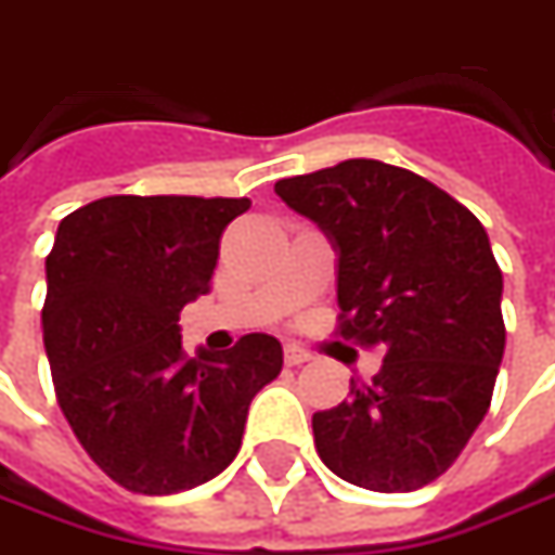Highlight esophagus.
Instances as JSON below:
<instances>
[{"label": "esophagus", "mask_w": 555, "mask_h": 555, "mask_svg": "<svg viewBox=\"0 0 555 555\" xmlns=\"http://www.w3.org/2000/svg\"><path fill=\"white\" fill-rule=\"evenodd\" d=\"M310 359H313V353H310L307 347H300V344H285V365L297 369V365H307Z\"/></svg>", "instance_id": "1"}]
</instances>
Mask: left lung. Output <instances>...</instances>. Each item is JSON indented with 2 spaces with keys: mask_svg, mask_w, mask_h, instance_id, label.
I'll use <instances>...</instances> for the list:
<instances>
[{
  "mask_svg": "<svg viewBox=\"0 0 555 555\" xmlns=\"http://www.w3.org/2000/svg\"><path fill=\"white\" fill-rule=\"evenodd\" d=\"M337 251L335 335L380 347L372 380L315 411L322 464L369 491L430 486L482 424L506 328L504 276L486 227L427 178L377 159L276 183Z\"/></svg>",
  "mask_w": 555,
  "mask_h": 555,
  "instance_id": "left-lung-1",
  "label": "left lung"
}]
</instances>
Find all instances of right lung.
<instances>
[{
    "mask_svg": "<svg viewBox=\"0 0 555 555\" xmlns=\"http://www.w3.org/2000/svg\"><path fill=\"white\" fill-rule=\"evenodd\" d=\"M248 208L104 196L57 227L42 307L54 396L88 457L134 494L186 491L230 467L251 399L282 372L276 337L186 356L178 328L211 292L220 233Z\"/></svg>",
    "mask_w": 555,
    "mask_h": 555,
    "instance_id": "1",
    "label": "right lung"
}]
</instances>
